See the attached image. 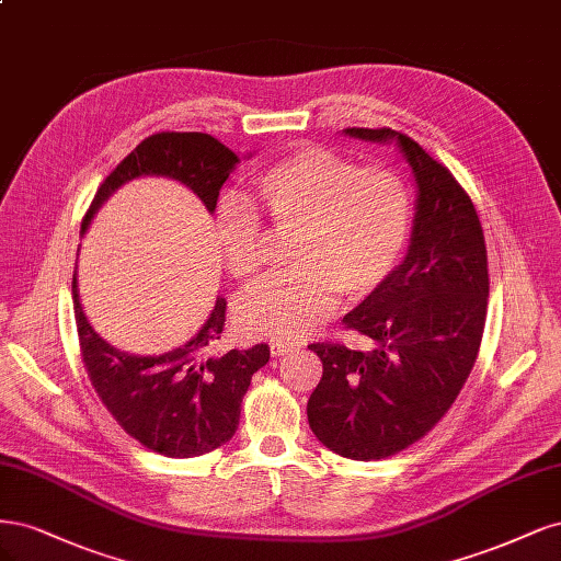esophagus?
<instances>
[{
    "instance_id": "obj_1",
    "label": "esophagus",
    "mask_w": 561,
    "mask_h": 561,
    "mask_svg": "<svg viewBox=\"0 0 561 561\" xmlns=\"http://www.w3.org/2000/svg\"><path fill=\"white\" fill-rule=\"evenodd\" d=\"M298 350H300V345H296V342H273V345H270V354H273L275 358L286 356V354H294Z\"/></svg>"
}]
</instances>
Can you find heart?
I'll list each match as a JSON object with an SVG mask.
<instances>
[{
    "label": "heart",
    "mask_w": 561,
    "mask_h": 561,
    "mask_svg": "<svg viewBox=\"0 0 561 561\" xmlns=\"http://www.w3.org/2000/svg\"><path fill=\"white\" fill-rule=\"evenodd\" d=\"M251 193V206L277 238L294 234L288 261L296 267L240 300L234 319L251 337L300 340L314 333L333 314L340 291L358 300L387 282L412 232V191L399 172L358 168L319 144H300L267 162ZM253 210L228 203L216 216L224 263L247 286L261 279L270 247Z\"/></svg>",
    "instance_id": "obj_1"
}]
</instances>
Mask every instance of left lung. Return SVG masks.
I'll return each instance as SVG.
<instances>
[{
	"instance_id": "8db88e82",
	"label": "left lung",
	"mask_w": 561,
	"mask_h": 561,
	"mask_svg": "<svg viewBox=\"0 0 561 561\" xmlns=\"http://www.w3.org/2000/svg\"><path fill=\"white\" fill-rule=\"evenodd\" d=\"M345 133L399 141L420 188L405 261L342 317L375 347L310 345L323 364L310 428L335 455L373 461L422 440L457 401L480 352L490 273L476 205L443 162L391 128Z\"/></svg>"
}]
</instances>
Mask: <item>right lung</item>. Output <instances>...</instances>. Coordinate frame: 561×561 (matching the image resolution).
I'll return each mask as SVG.
<instances>
[{"mask_svg":"<svg viewBox=\"0 0 561 561\" xmlns=\"http://www.w3.org/2000/svg\"><path fill=\"white\" fill-rule=\"evenodd\" d=\"M234 156L205 133H156L137 144L100 184L81 230L118 186L135 176L158 174L186 184L209 211L232 172ZM81 358L95 393L130 438L162 457L188 459L228 443L240 426L251 375L270 360V347L221 352L226 300L216 298L205 327L186 345L160 356H133L104 342L90 327L71 277Z\"/></svg>","mask_w":561,"mask_h":561,"instance_id":"obj_1","label":"right lung"}]
</instances>
